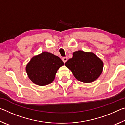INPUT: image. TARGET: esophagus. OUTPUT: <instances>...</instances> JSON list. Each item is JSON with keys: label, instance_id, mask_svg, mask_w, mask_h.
<instances>
[{"label": "esophagus", "instance_id": "esophagus-1", "mask_svg": "<svg viewBox=\"0 0 125 125\" xmlns=\"http://www.w3.org/2000/svg\"><path fill=\"white\" fill-rule=\"evenodd\" d=\"M62 60L63 61V62H64V63L67 62V60H68V58L67 57H63L62 58Z\"/></svg>", "mask_w": 125, "mask_h": 125}]
</instances>
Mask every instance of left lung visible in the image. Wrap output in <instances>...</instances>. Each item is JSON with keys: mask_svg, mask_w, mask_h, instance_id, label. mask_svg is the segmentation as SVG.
I'll return each instance as SVG.
<instances>
[{"mask_svg": "<svg viewBox=\"0 0 125 125\" xmlns=\"http://www.w3.org/2000/svg\"><path fill=\"white\" fill-rule=\"evenodd\" d=\"M78 80L89 83L95 81L103 72L104 63L94 53L79 50L65 63Z\"/></svg>", "mask_w": 125, "mask_h": 125, "instance_id": "obj_1", "label": "left lung"}]
</instances>
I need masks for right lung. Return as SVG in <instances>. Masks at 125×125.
I'll list each match as a JSON object with an SVG mask.
<instances>
[{"mask_svg":"<svg viewBox=\"0 0 125 125\" xmlns=\"http://www.w3.org/2000/svg\"><path fill=\"white\" fill-rule=\"evenodd\" d=\"M64 65L59 57L47 52L33 56L26 66L30 79L40 86H45L53 81L58 69Z\"/></svg>","mask_w":125,"mask_h":125,"instance_id":"right-lung-1","label":"right lung"}]
</instances>
